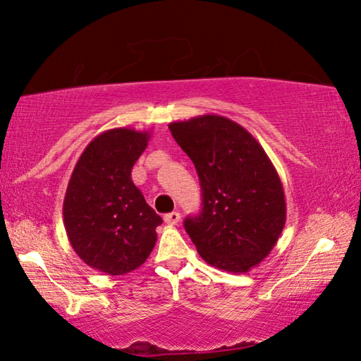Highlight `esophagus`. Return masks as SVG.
Here are the masks:
<instances>
[{
	"instance_id": "obj_1",
	"label": "esophagus",
	"mask_w": 361,
	"mask_h": 361,
	"mask_svg": "<svg viewBox=\"0 0 361 361\" xmlns=\"http://www.w3.org/2000/svg\"><path fill=\"white\" fill-rule=\"evenodd\" d=\"M180 218H181V215L178 212H172V213H167V215L164 216V221H166L170 226H175V224L180 223Z\"/></svg>"
}]
</instances>
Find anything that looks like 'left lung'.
Wrapping results in <instances>:
<instances>
[{
	"label": "left lung",
	"mask_w": 361,
	"mask_h": 361,
	"mask_svg": "<svg viewBox=\"0 0 361 361\" xmlns=\"http://www.w3.org/2000/svg\"><path fill=\"white\" fill-rule=\"evenodd\" d=\"M197 170L202 213L185 229L205 262L245 274L276 247L286 221L283 185L252 133L218 114L170 122Z\"/></svg>",
	"instance_id": "8db88e82"
}]
</instances>
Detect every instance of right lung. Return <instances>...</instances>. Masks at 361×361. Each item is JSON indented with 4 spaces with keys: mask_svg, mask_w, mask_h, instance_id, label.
Listing matches in <instances>:
<instances>
[{
    "mask_svg": "<svg viewBox=\"0 0 361 361\" xmlns=\"http://www.w3.org/2000/svg\"><path fill=\"white\" fill-rule=\"evenodd\" d=\"M151 132L116 127L102 132L79 156L63 199V224L85 264L124 276L148 259L162 218L133 185L132 167Z\"/></svg>",
    "mask_w": 361,
    "mask_h": 361,
    "instance_id": "right-lung-1",
    "label": "right lung"
}]
</instances>
